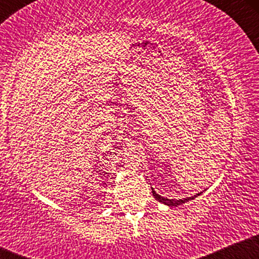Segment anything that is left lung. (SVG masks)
I'll use <instances>...</instances> for the list:
<instances>
[{
    "mask_svg": "<svg viewBox=\"0 0 259 259\" xmlns=\"http://www.w3.org/2000/svg\"><path fill=\"white\" fill-rule=\"evenodd\" d=\"M152 194H153V197L156 198L157 201H159L160 203H164V204H167V206H180V204H183V203H185V202H189L190 200H194L195 197H197L198 195L201 194V192H198V194H196V195H194V196H191V197H186V198H181V200H174V198H167V197H163V196H160V195H158L157 194L156 191H154V190L152 189Z\"/></svg>",
    "mask_w": 259,
    "mask_h": 259,
    "instance_id": "8db88e82",
    "label": "left lung"
}]
</instances>
